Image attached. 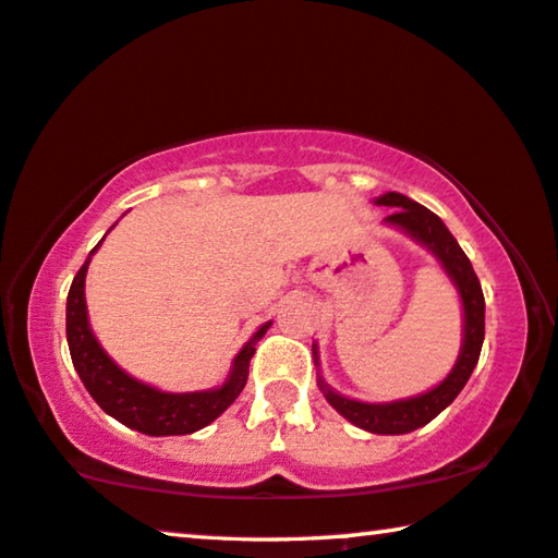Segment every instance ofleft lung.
Listing matches in <instances>:
<instances>
[{"label": "left lung", "mask_w": 558, "mask_h": 558, "mask_svg": "<svg viewBox=\"0 0 558 558\" xmlns=\"http://www.w3.org/2000/svg\"><path fill=\"white\" fill-rule=\"evenodd\" d=\"M375 204L398 208V211L387 216L385 221L390 226H398V229L410 233L415 241H420V244L430 248L435 259L442 264V269H446L448 277L453 279L460 302H463V347H460L458 362L456 367L450 369V375L442 379L438 387L417 395V398L395 402H360L335 392L322 377L319 390L325 392L327 402L339 415L350 420L352 425L362 427V430L377 435H402L413 433L417 427L430 423V420L435 415H440L465 387L468 377H471L473 367L478 365L481 357L483 335H486V302H483V289L478 277H475L471 259H468L463 248L458 246L453 233L446 229V223H442L438 216L427 211L425 206L415 204L413 198L395 191L379 196ZM314 360H317V350H314Z\"/></svg>", "instance_id": "8db88e82"}]
</instances>
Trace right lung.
<instances>
[{
	"mask_svg": "<svg viewBox=\"0 0 558 558\" xmlns=\"http://www.w3.org/2000/svg\"><path fill=\"white\" fill-rule=\"evenodd\" d=\"M98 246L93 248L90 256L98 252ZM90 256L80 266L68 294V344L72 365L93 400L118 423L145 435H156V438L158 435H189L214 423L244 390L254 344L266 335L271 322L256 329V335L241 347L233 360L231 375L221 387L204 392H160L123 373L95 339L85 304V274L90 266Z\"/></svg>",
	"mask_w": 558,
	"mask_h": 558,
	"instance_id": "add662e5",
	"label": "right lung"
}]
</instances>
